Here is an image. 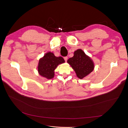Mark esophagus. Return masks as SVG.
Masks as SVG:
<instances>
[{"mask_svg": "<svg viewBox=\"0 0 128 128\" xmlns=\"http://www.w3.org/2000/svg\"><path fill=\"white\" fill-rule=\"evenodd\" d=\"M68 56H65V57H64V60H65V62H67V60H68Z\"/></svg>", "mask_w": 128, "mask_h": 128, "instance_id": "1", "label": "esophagus"}]
</instances>
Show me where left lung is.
<instances>
[{
	"label": "left lung",
	"instance_id": "8db88e82",
	"mask_svg": "<svg viewBox=\"0 0 128 128\" xmlns=\"http://www.w3.org/2000/svg\"><path fill=\"white\" fill-rule=\"evenodd\" d=\"M68 63L75 72L77 77L82 79L92 72L95 68L94 62L82 49L74 52V56L68 60Z\"/></svg>",
	"mask_w": 128,
	"mask_h": 128
}]
</instances>
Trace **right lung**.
I'll use <instances>...</instances> for the list:
<instances>
[{"mask_svg":"<svg viewBox=\"0 0 128 128\" xmlns=\"http://www.w3.org/2000/svg\"><path fill=\"white\" fill-rule=\"evenodd\" d=\"M64 62L62 57H56L52 52H48L38 61L37 68L38 73L48 80L52 79L54 77V70L58 66Z\"/></svg>","mask_w":128,"mask_h":128,"instance_id":"add662e5","label":"right lung"}]
</instances>
